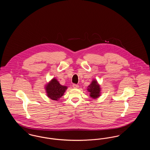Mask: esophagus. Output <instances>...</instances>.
Wrapping results in <instances>:
<instances>
[{
    "label": "esophagus",
    "mask_w": 150,
    "mask_h": 150,
    "mask_svg": "<svg viewBox=\"0 0 150 150\" xmlns=\"http://www.w3.org/2000/svg\"><path fill=\"white\" fill-rule=\"evenodd\" d=\"M72 86H73L74 88H79V86L78 84H73Z\"/></svg>",
    "instance_id": "obj_1"
}]
</instances>
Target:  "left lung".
<instances>
[{
  "instance_id": "left-lung-1",
  "label": "left lung",
  "mask_w": 150,
  "mask_h": 150,
  "mask_svg": "<svg viewBox=\"0 0 150 150\" xmlns=\"http://www.w3.org/2000/svg\"><path fill=\"white\" fill-rule=\"evenodd\" d=\"M88 91L90 92V96L93 98H97L100 95V86L96 80H93L90 86H88Z\"/></svg>"
}]
</instances>
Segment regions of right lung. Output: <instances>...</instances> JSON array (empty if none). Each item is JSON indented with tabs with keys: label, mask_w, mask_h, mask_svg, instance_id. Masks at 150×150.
Masks as SVG:
<instances>
[{
	"label": "right lung",
	"mask_w": 150,
	"mask_h": 150,
	"mask_svg": "<svg viewBox=\"0 0 150 150\" xmlns=\"http://www.w3.org/2000/svg\"><path fill=\"white\" fill-rule=\"evenodd\" d=\"M66 89V86H61L55 79H53L46 86L47 96L53 100H58L61 98L64 95Z\"/></svg>",
	"instance_id": "obj_1"
}]
</instances>
